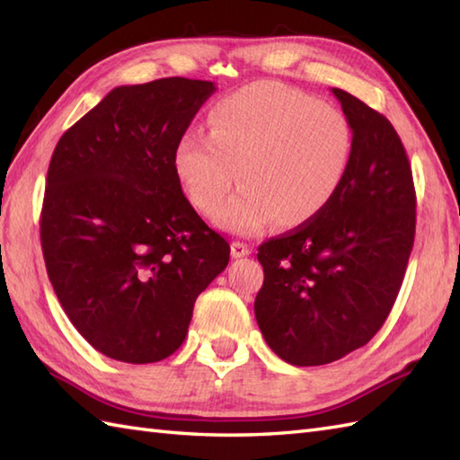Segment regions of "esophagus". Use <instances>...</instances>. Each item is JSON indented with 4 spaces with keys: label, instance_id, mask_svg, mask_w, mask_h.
Returning a JSON list of instances; mask_svg holds the SVG:
<instances>
[{
    "label": "esophagus",
    "instance_id": "obj_1",
    "mask_svg": "<svg viewBox=\"0 0 460 460\" xmlns=\"http://www.w3.org/2000/svg\"><path fill=\"white\" fill-rule=\"evenodd\" d=\"M231 255L235 257V259L247 257V255H251V247H249V245H245V243H241V241H233V245H231Z\"/></svg>",
    "mask_w": 460,
    "mask_h": 460
}]
</instances>
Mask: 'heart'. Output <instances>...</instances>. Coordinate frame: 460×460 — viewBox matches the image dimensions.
<instances>
[{"label":"heart","mask_w":460,"mask_h":460,"mask_svg":"<svg viewBox=\"0 0 460 460\" xmlns=\"http://www.w3.org/2000/svg\"><path fill=\"white\" fill-rule=\"evenodd\" d=\"M354 128L348 116L280 83H255L215 102L209 134L185 132L173 170L190 201L225 229L252 235L277 221L298 227L326 208L344 181Z\"/></svg>","instance_id":"b5f03b06"}]
</instances>
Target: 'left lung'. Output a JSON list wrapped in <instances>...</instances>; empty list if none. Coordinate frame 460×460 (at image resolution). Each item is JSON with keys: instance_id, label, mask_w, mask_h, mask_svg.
<instances>
[{"instance_id": "left-lung-1", "label": "left lung", "mask_w": 460, "mask_h": 460, "mask_svg": "<svg viewBox=\"0 0 460 460\" xmlns=\"http://www.w3.org/2000/svg\"><path fill=\"white\" fill-rule=\"evenodd\" d=\"M354 128L344 181L314 219L262 243L255 298L269 348L292 366H324L377 334L402 288L415 239V185L395 128L332 89Z\"/></svg>"}]
</instances>
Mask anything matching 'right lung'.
<instances>
[{"label": "right lung", "instance_id": "right-lung-1", "mask_svg": "<svg viewBox=\"0 0 460 460\" xmlns=\"http://www.w3.org/2000/svg\"><path fill=\"white\" fill-rule=\"evenodd\" d=\"M209 81L170 76L116 86L57 142L41 247L79 334L126 364L172 356L193 305L229 262V243L181 191L173 152Z\"/></svg>", "mask_w": 460, "mask_h": 460}]
</instances>
